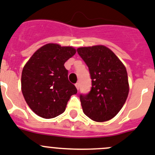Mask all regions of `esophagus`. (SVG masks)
Instances as JSON below:
<instances>
[{"instance_id": "34e87169", "label": "esophagus", "mask_w": 155, "mask_h": 155, "mask_svg": "<svg viewBox=\"0 0 155 155\" xmlns=\"http://www.w3.org/2000/svg\"><path fill=\"white\" fill-rule=\"evenodd\" d=\"M75 86H76V89H77V90H79V83H76V84H75Z\"/></svg>"}]
</instances>
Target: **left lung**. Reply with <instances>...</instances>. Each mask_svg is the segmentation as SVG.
<instances>
[{
  "label": "left lung",
  "mask_w": 155,
  "mask_h": 155,
  "mask_svg": "<svg viewBox=\"0 0 155 155\" xmlns=\"http://www.w3.org/2000/svg\"><path fill=\"white\" fill-rule=\"evenodd\" d=\"M77 52L92 79L91 91L79 96L83 112L95 122L110 120L123 107L129 94L126 67L105 46L79 48Z\"/></svg>",
  "instance_id": "1"
}]
</instances>
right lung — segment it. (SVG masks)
Returning <instances> with one entry per match:
<instances>
[{"label": "right lung", "instance_id": "add662e5", "mask_svg": "<svg viewBox=\"0 0 155 155\" xmlns=\"http://www.w3.org/2000/svg\"><path fill=\"white\" fill-rule=\"evenodd\" d=\"M72 47L48 44L33 54L21 72V92L32 111L52 118L65 110L71 96L77 93L68 81L64 64L76 54Z\"/></svg>", "mask_w": 155, "mask_h": 155}]
</instances>
